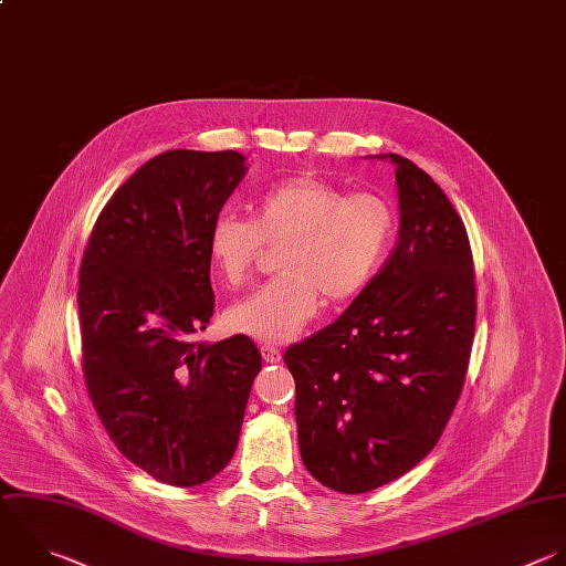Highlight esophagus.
Masks as SVG:
<instances>
[{"mask_svg":"<svg viewBox=\"0 0 566 566\" xmlns=\"http://www.w3.org/2000/svg\"><path fill=\"white\" fill-rule=\"evenodd\" d=\"M261 354H263V360L270 363V365L281 360V349H276V347H272V345H263V347H261Z\"/></svg>","mask_w":566,"mask_h":566,"instance_id":"esophagus-1","label":"esophagus"}]
</instances>
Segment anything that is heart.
I'll return each mask as SVG.
<instances>
[{
	"label": "heart",
	"instance_id": "obj_1",
	"mask_svg": "<svg viewBox=\"0 0 566 566\" xmlns=\"http://www.w3.org/2000/svg\"><path fill=\"white\" fill-rule=\"evenodd\" d=\"M396 234V214L374 192H345L318 177H292L263 188L252 219L223 212L208 230V259L221 281L243 285L263 243H281V276L232 305L230 329L261 343L292 340L316 314L321 296H356L378 272Z\"/></svg>",
	"mask_w": 566,
	"mask_h": 566
}]
</instances>
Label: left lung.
<instances>
[{
    "label": "left lung",
    "mask_w": 566,
    "mask_h": 566,
    "mask_svg": "<svg viewBox=\"0 0 566 566\" xmlns=\"http://www.w3.org/2000/svg\"><path fill=\"white\" fill-rule=\"evenodd\" d=\"M398 243L325 329L283 360L296 382L307 471L365 493L413 469L438 442L464 385L475 329L469 237L440 186L400 155Z\"/></svg>",
    "instance_id": "1"
}]
</instances>
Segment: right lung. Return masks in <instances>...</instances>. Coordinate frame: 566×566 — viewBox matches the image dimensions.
<instances>
[{
  "instance_id": "add662e5",
  "label": "right lung",
  "mask_w": 566,
  "mask_h": 566,
  "mask_svg": "<svg viewBox=\"0 0 566 566\" xmlns=\"http://www.w3.org/2000/svg\"><path fill=\"white\" fill-rule=\"evenodd\" d=\"M234 150H168L106 203L80 268L84 378L117 449L153 478L195 486L234 455L261 352L199 343L214 312L210 223L245 177Z\"/></svg>"
}]
</instances>
